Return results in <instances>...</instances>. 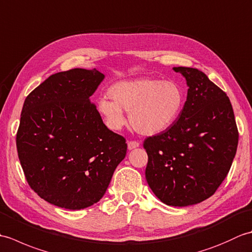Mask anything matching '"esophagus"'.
<instances>
[{
	"label": "esophagus",
	"instance_id": "1",
	"mask_svg": "<svg viewBox=\"0 0 252 252\" xmlns=\"http://www.w3.org/2000/svg\"><path fill=\"white\" fill-rule=\"evenodd\" d=\"M140 146V142L138 141H127V148L134 149Z\"/></svg>",
	"mask_w": 252,
	"mask_h": 252
}]
</instances>
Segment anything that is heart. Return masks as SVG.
I'll return each mask as SVG.
<instances>
[{
	"label": "heart",
	"mask_w": 252,
	"mask_h": 252,
	"mask_svg": "<svg viewBox=\"0 0 252 252\" xmlns=\"http://www.w3.org/2000/svg\"><path fill=\"white\" fill-rule=\"evenodd\" d=\"M108 96L111 101L104 97L96 105L106 126L121 130L126 123L122 110L129 111L131 126L144 135L167 130L184 105L183 89L178 83L152 78L117 82L109 88Z\"/></svg>",
	"instance_id": "1"
}]
</instances>
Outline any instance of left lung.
<instances>
[{
    "label": "left lung",
    "mask_w": 252,
    "mask_h": 252,
    "mask_svg": "<svg viewBox=\"0 0 252 252\" xmlns=\"http://www.w3.org/2000/svg\"><path fill=\"white\" fill-rule=\"evenodd\" d=\"M173 69L186 79L187 99L172 126L144 141L145 176L165 205L186 207L212 196L226 178L238 129L225 92L198 69Z\"/></svg>",
    "instance_id": "8db88e82"
}]
</instances>
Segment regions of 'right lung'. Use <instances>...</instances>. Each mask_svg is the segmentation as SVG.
<instances>
[{
  "label": "right lung",
  "instance_id": "add662e5",
  "mask_svg": "<svg viewBox=\"0 0 252 252\" xmlns=\"http://www.w3.org/2000/svg\"><path fill=\"white\" fill-rule=\"evenodd\" d=\"M103 79L96 69H70L25 99L18 158L29 186L52 205L80 210L99 201L126 157V138L104 125L90 100Z\"/></svg>",
  "mask_w": 252,
  "mask_h": 252
}]
</instances>
